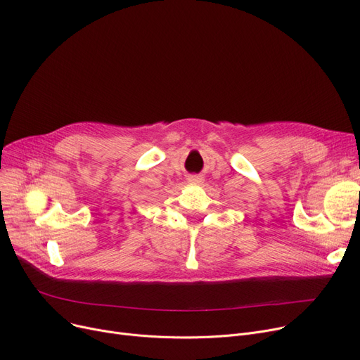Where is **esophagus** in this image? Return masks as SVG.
<instances>
[{"mask_svg":"<svg viewBox=\"0 0 360 360\" xmlns=\"http://www.w3.org/2000/svg\"><path fill=\"white\" fill-rule=\"evenodd\" d=\"M188 181H190L191 184H201L202 178L198 176V175H193V176H190V179H188Z\"/></svg>","mask_w":360,"mask_h":360,"instance_id":"34e87169","label":"esophagus"}]
</instances>
